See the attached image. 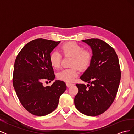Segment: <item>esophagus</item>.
<instances>
[{
	"mask_svg": "<svg viewBox=\"0 0 134 134\" xmlns=\"http://www.w3.org/2000/svg\"><path fill=\"white\" fill-rule=\"evenodd\" d=\"M66 86L68 87H70L71 86H72V85H73V84L72 83H66Z\"/></svg>",
	"mask_w": 134,
	"mask_h": 134,
	"instance_id": "1",
	"label": "esophagus"
}]
</instances>
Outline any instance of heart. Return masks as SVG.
I'll return each instance as SVG.
<instances>
[{
    "instance_id": "b5f03b06",
    "label": "heart",
    "mask_w": 134,
    "mask_h": 134,
    "mask_svg": "<svg viewBox=\"0 0 134 134\" xmlns=\"http://www.w3.org/2000/svg\"><path fill=\"white\" fill-rule=\"evenodd\" d=\"M61 54L65 56H71L72 59L69 68L60 71L57 77L60 80L71 82L79 74V69L84 70L90 65L92 59L91 51L84 49V47L75 42L64 43L60 48ZM50 63L54 68H59L61 64L62 55L57 51H54L50 55Z\"/></svg>"
}]
</instances>
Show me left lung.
<instances>
[{
	"label": "left lung",
	"mask_w": 134,
	"mask_h": 134,
	"mask_svg": "<svg viewBox=\"0 0 134 134\" xmlns=\"http://www.w3.org/2000/svg\"><path fill=\"white\" fill-rule=\"evenodd\" d=\"M93 51L90 66L80 79L90 83L87 87L76 84L78 93L74 98L78 110L90 116H98L107 111L114 101L121 79L119 61L116 51L98 38L83 40Z\"/></svg>",
	"instance_id": "1"
}]
</instances>
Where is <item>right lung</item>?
I'll return each instance as SVG.
<instances>
[{"label": "right lung", "mask_w": 134, "mask_h": 134, "mask_svg": "<svg viewBox=\"0 0 134 134\" xmlns=\"http://www.w3.org/2000/svg\"><path fill=\"white\" fill-rule=\"evenodd\" d=\"M60 42L34 40L22 48L15 59L13 87L23 107L32 115L43 116L54 111L66 89L65 83L62 80H56L50 87L42 84L55 79L49 56Z\"/></svg>", "instance_id": "obj_1"}]
</instances>
